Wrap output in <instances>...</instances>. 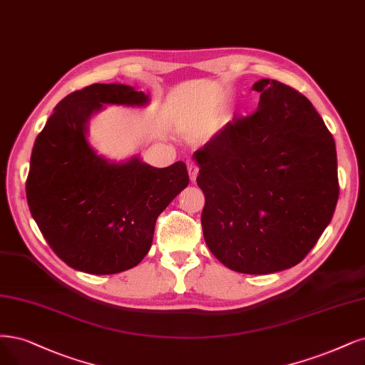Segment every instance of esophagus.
Wrapping results in <instances>:
<instances>
[{
    "label": "esophagus",
    "mask_w": 365,
    "mask_h": 365,
    "mask_svg": "<svg viewBox=\"0 0 365 365\" xmlns=\"http://www.w3.org/2000/svg\"><path fill=\"white\" fill-rule=\"evenodd\" d=\"M187 170H188V177H190V181L195 182L196 181V177H197V166L195 165L193 161H187Z\"/></svg>",
    "instance_id": "34e87169"
}]
</instances>
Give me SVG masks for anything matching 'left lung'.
Wrapping results in <instances>:
<instances>
[{"instance_id":"obj_1","label":"left lung","mask_w":365,"mask_h":365,"mask_svg":"<svg viewBox=\"0 0 365 365\" xmlns=\"http://www.w3.org/2000/svg\"><path fill=\"white\" fill-rule=\"evenodd\" d=\"M258 110L230 120L193 154L202 231L223 266L269 274L296 266L336 207V149L308 99L279 81L252 86Z\"/></svg>"}]
</instances>
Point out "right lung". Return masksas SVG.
Listing matches in <instances>:
<instances>
[{"label": "right lung", "mask_w": 365, "mask_h": 365, "mask_svg": "<svg viewBox=\"0 0 365 365\" xmlns=\"http://www.w3.org/2000/svg\"><path fill=\"white\" fill-rule=\"evenodd\" d=\"M127 84H92L56 106L37 135L27 178L31 216L69 267L91 274L133 269L149 252L157 217L188 185L182 161L154 168L140 155L110 160L89 140L106 106L146 107Z\"/></svg>", "instance_id": "1"}]
</instances>
